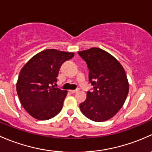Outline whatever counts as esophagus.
I'll return each instance as SVG.
<instances>
[{"label": "esophagus", "mask_w": 152, "mask_h": 152, "mask_svg": "<svg viewBox=\"0 0 152 152\" xmlns=\"http://www.w3.org/2000/svg\"><path fill=\"white\" fill-rule=\"evenodd\" d=\"M77 89H76V90H69V91L71 92L72 94H75V93H76L77 91Z\"/></svg>", "instance_id": "obj_1"}]
</instances>
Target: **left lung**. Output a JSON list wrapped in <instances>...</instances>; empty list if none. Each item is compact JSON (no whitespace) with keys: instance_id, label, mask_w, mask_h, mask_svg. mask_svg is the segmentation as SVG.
<instances>
[{"instance_id":"obj_1","label":"left lung","mask_w":152,"mask_h":152,"mask_svg":"<svg viewBox=\"0 0 152 152\" xmlns=\"http://www.w3.org/2000/svg\"><path fill=\"white\" fill-rule=\"evenodd\" d=\"M86 62L88 80L93 86L87 98L80 104L82 113L101 122L113 118L122 107L129 92L124 69L112 55L98 48L78 52Z\"/></svg>"}]
</instances>
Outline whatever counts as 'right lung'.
<instances>
[{
	"instance_id": "1",
	"label": "right lung",
	"mask_w": 152,
	"mask_h": 152,
	"mask_svg": "<svg viewBox=\"0 0 152 152\" xmlns=\"http://www.w3.org/2000/svg\"><path fill=\"white\" fill-rule=\"evenodd\" d=\"M74 53L48 49L37 53L22 68L17 92L22 105L33 117L48 120L62 110L67 91L55 88L62 64L74 57Z\"/></svg>"
}]
</instances>
